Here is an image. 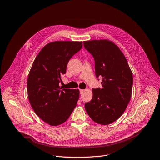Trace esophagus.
<instances>
[{
    "mask_svg": "<svg viewBox=\"0 0 160 160\" xmlns=\"http://www.w3.org/2000/svg\"><path fill=\"white\" fill-rule=\"evenodd\" d=\"M84 92V89H80V94H82Z\"/></svg>",
    "mask_w": 160,
    "mask_h": 160,
    "instance_id": "34e87169",
    "label": "esophagus"
}]
</instances>
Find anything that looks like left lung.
Here are the masks:
<instances>
[{"label": "left lung", "mask_w": 160, "mask_h": 160, "mask_svg": "<svg viewBox=\"0 0 160 160\" xmlns=\"http://www.w3.org/2000/svg\"><path fill=\"white\" fill-rule=\"evenodd\" d=\"M84 46L94 58L96 77H102V88L92 89L93 98L85 108L95 122L108 125L118 119L128 107L133 74L124 55L112 42L86 41Z\"/></svg>", "instance_id": "1"}]
</instances>
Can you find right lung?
Masks as SVG:
<instances>
[{
	"instance_id": "1",
	"label": "right lung",
	"mask_w": 160,
	"mask_h": 160,
	"mask_svg": "<svg viewBox=\"0 0 160 160\" xmlns=\"http://www.w3.org/2000/svg\"><path fill=\"white\" fill-rule=\"evenodd\" d=\"M82 48V42H53L33 62L27 84L29 100L36 114L50 126L64 123L77 105L79 89H63L59 84L69 60Z\"/></svg>"
}]
</instances>
